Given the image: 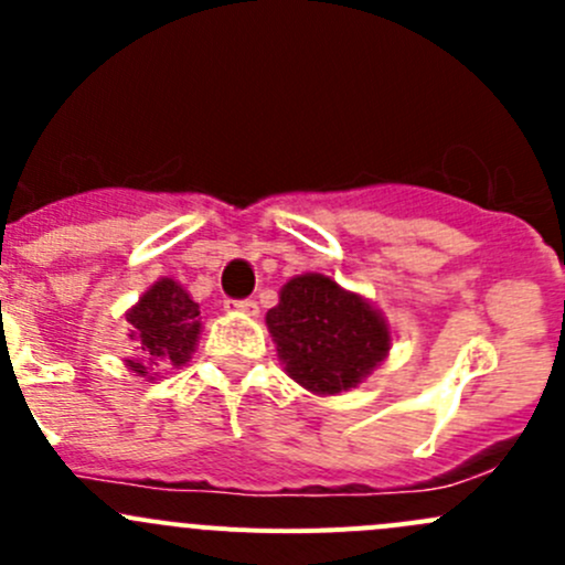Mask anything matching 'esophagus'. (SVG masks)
I'll return each mask as SVG.
<instances>
[{"instance_id":"esophagus-1","label":"esophagus","mask_w":565,"mask_h":565,"mask_svg":"<svg viewBox=\"0 0 565 565\" xmlns=\"http://www.w3.org/2000/svg\"><path fill=\"white\" fill-rule=\"evenodd\" d=\"M226 309H235V311H243V315L254 317L256 311H259V306H256V300L243 298V300H226Z\"/></svg>"}]
</instances>
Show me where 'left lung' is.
Returning <instances> with one entry per match:
<instances>
[{
	"mask_svg": "<svg viewBox=\"0 0 565 565\" xmlns=\"http://www.w3.org/2000/svg\"><path fill=\"white\" fill-rule=\"evenodd\" d=\"M267 328L287 374L315 393L350 391L391 347L385 319L333 278L306 273L281 289Z\"/></svg>",
	"mask_w": 565,
	"mask_h": 565,
	"instance_id": "obj_1",
	"label": "left lung"
}]
</instances>
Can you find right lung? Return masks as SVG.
Segmentation results:
<instances>
[{
  "mask_svg": "<svg viewBox=\"0 0 565 565\" xmlns=\"http://www.w3.org/2000/svg\"><path fill=\"white\" fill-rule=\"evenodd\" d=\"M128 322L134 324L130 339L139 341V358L128 361V366L147 380L158 374L156 369L182 366L191 358L202 328L199 303H193L191 295L172 278L152 284L139 306L128 311Z\"/></svg>",
  "mask_w": 565,
  "mask_h": 565,
  "instance_id": "1",
  "label": "right lung"
}]
</instances>
